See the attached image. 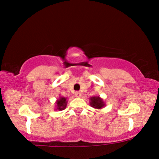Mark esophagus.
Segmentation results:
<instances>
[{
  "label": "esophagus",
  "instance_id": "obj_1",
  "mask_svg": "<svg viewBox=\"0 0 159 159\" xmlns=\"http://www.w3.org/2000/svg\"><path fill=\"white\" fill-rule=\"evenodd\" d=\"M81 96H82V93L80 91H76L75 92V96H76V97L80 98Z\"/></svg>",
  "mask_w": 159,
  "mask_h": 159
}]
</instances>
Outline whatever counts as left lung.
<instances>
[{
    "label": "left lung",
    "mask_w": 159,
    "mask_h": 159,
    "mask_svg": "<svg viewBox=\"0 0 159 159\" xmlns=\"http://www.w3.org/2000/svg\"><path fill=\"white\" fill-rule=\"evenodd\" d=\"M90 105L96 110H101L105 107V103L99 96H92L90 98Z\"/></svg>",
    "instance_id": "8db88e82"
}]
</instances>
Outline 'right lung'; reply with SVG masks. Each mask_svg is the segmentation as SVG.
<instances>
[{"label": "right lung", "instance_id": "obj_1", "mask_svg": "<svg viewBox=\"0 0 159 159\" xmlns=\"http://www.w3.org/2000/svg\"><path fill=\"white\" fill-rule=\"evenodd\" d=\"M67 98L63 96H60L55 102V110L58 111H62L66 107L67 105Z\"/></svg>", "mask_w": 159, "mask_h": 159}]
</instances>
